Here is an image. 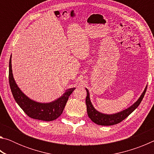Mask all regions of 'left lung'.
<instances>
[{
    "label": "left lung",
    "instance_id": "obj_1",
    "mask_svg": "<svg viewBox=\"0 0 154 154\" xmlns=\"http://www.w3.org/2000/svg\"><path fill=\"white\" fill-rule=\"evenodd\" d=\"M147 85H146L144 91L141 94V95L140 96V97L138 98V100L133 105H132L128 108L124 109L123 111L113 114L103 113L96 110L90 100L89 91H88L87 88H85L87 92V96L86 98H85V104H86L87 106V112L88 117L95 124L98 125H101V126H112V125L118 124L122 121H123L124 119H126L129 115L131 114L139 106L140 103H141L143 97H144L146 90H147Z\"/></svg>",
    "mask_w": 154,
    "mask_h": 154
}]
</instances>
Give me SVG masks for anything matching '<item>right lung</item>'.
<instances>
[{
	"label": "right lung",
	"mask_w": 154,
	"mask_h": 154,
	"mask_svg": "<svg viewBox=\"0 0 154 154\" xmlns=\"http://www.w3.org/2000/svg\"><path fill=\"white\" fill-rule=\"evenodd\" d=\"M9 81L12 94L14 96L15 102L28 116L32 119L46 122L55 120L60 116L69 96L75 90V88L66 90L62 96L52 102H36L23 93L15 82L12 71L11 55L9 60Z\"/></svg>",
	"instance_id": "add662e5"
}]
</instances>
